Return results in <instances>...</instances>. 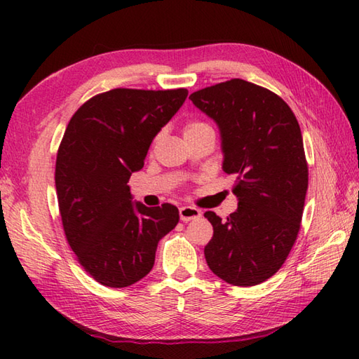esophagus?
<instances>
[{"label": "esophagus", "mask_w": 359, "mask_h": 359, "mask_svg": "<svg viewBox=\"0 0 359 359\" xmlns=\"http://www.w3.org/2000/svg\"><path fill=\"white\" fill-rule=\"evenodd\" d=\"M179 215L184 222H189V220H193V219H199L202 212H201V210L189 207V205H185V207H180Z\"/></svg>", "instance_id": "1"}]
</instances>
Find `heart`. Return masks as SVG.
I'll list each match as a JSON object with an SVG mask.
<instances>
[{"label": "heart", "mask_w": 359, "mask_h": 359, "mask_svg": "<svg viewBox=\"0 0 359 359\" xmlns=\"http://www.w3.org/2000/svg\"><path fill=\"white\" fill-rule=\"evenodd\" d=\"M203 128H208V125L201 123V121H191V123H188V125L185 126V134L199 131V129H203Z\"/></svg>", "instance_id": "heart-1"}]
</instances>
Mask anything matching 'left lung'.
Masks as SVG:
<instances>
[{
	"instance_id": "1",
	"label": "left lung",
	"mask_w": 359,
	"mask_h": 359,
	"mask_svg": "<svg viewBox=\"0 0 359 359\" xmlns=\"http://www.w3.org/2000/svg\"><path fill=\"white\" fill-rule=\"evenodd\" d=\"M189 98L219 128L222 170L238 175V210L225 220L205 212L215 230L205 259L228 284L257 285L285 262L301 228L309 168L299 123L280 97L241 79Z\"/></svg>"
}]
</instances>
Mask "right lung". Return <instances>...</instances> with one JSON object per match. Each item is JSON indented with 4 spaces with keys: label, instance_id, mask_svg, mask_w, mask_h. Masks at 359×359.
I'll list each match as a JSON object with an SVG mask.
<instances>
[{
    "label": "right lung",
    "instance_id": "add662e5",
    "mask_svg": "<svg viewBox=\"0 0 359 359\" xmlns=\"http://www.w3.org/2000/svg\"><path fill=\"white\" fill-rule=\"evenodd\" d=\"M187 89H112L74 114L58 148L57 199L66 239L102 285L135 284L152 270L158 241L179 224L171 203L144 207L128 187Z\"/></svg>",
    "mask_w": 359,
    "mask_h": 359
}]
</instances>
